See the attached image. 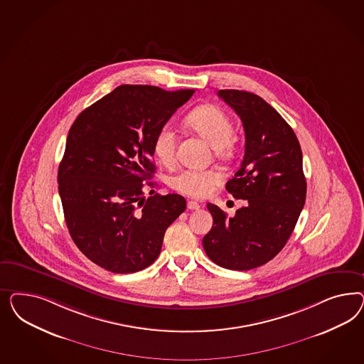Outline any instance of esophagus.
<instances>
[{
	"mask_svg": "<svg viewBox=\"0 0 364 364\" xmlns=\"http://www.w3.org/2000/svg\"><path fill=\"white\" fill-rule=\"evenodd\" d=\"M187 208L191 210H198L200 208V205H198L196 201H188Z\"/></svg>",
	"mask_w": 364,
	"mask_h": 364,
	"instance_id": "obj_1",
	"label": "esophagus"
}]
</instances>
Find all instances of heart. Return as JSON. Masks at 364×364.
<instances>
[{
	"label": "heart",
	"mask_w": 364,
	"mask_h": 364,
	"mask_svg": "<svg viewBox=\"0 0 364 364\" xmlns=\"http://www.w3.org/2000/svg\"><path fill=\"white\" fill-rule=\"evenodd\" d=\"M186 124L198 133L219 157H230L235 151L236 140L233 136V122L225 110L215 104H203L191 110ZM154 157L164 166H172L176 159V133L169 127H161L152 144ZM221 181L216 171H180L169 178V187L189 198H201L210 195V191Z\"/></svg>",
	"instance_id": "heart-1"
}]
</instances>
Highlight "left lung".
Wrapping results in <instances>:
<instances>
[{"label": "left lung", "instance_id": "obj_1", "mask_svg": "<svg viewBox=\"0 0 364 364\" xmlns=\"http://www.w3.org/2000/svg\"><path fill=\"white\" fill-rule=\"evenodd\" d=\"M218 95L244 127V157L225 189L245 205L228 218L208 203L213 225L203 247L213 263L248 271L272 260L298 223L307 193L303 154L294 129L262 97L236 89H221Z\"/></svg>", "mask_w": 364, "mask_h": 364}]
</instances>
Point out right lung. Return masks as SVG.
I'll return each mask as SVG.
<instances>
[{"mask_svg":"<svg viewBox=\"0 0 364 364\" xmlns=\"http://www.w3.org/2000/svg\"><path fill=\"white\" fill-rule=\"evenodd\" d=\"M193 93L120 85L70 127L58 193L73 242L95 264L114 274L149 267L166 228L186 210V198L176 193L144 198L143 183L156 169V133Z\"/></svg>","mask_w":364,"mask_h":364,"instance_id":"1","label":"right lung"}]
</instances>
